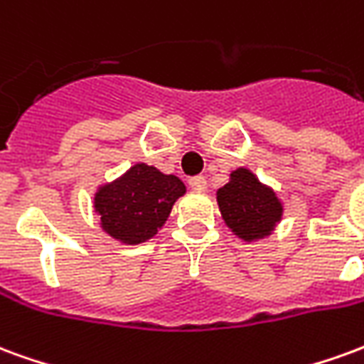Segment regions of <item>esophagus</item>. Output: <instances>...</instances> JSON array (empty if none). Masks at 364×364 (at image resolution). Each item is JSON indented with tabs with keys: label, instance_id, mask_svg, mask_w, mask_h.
Segmentation results:
<instances>
[{
	"label": "esophagus",
	"instance_id": "esophagus-1",
	"mask_svg": "<svg viewBox=\"0 0 364 364\" xmlns=\"http://www.w3.org/2000/svg\"><path fill=\"white\" fill-rule=\"evenodd\" d=\"M189 187L197 193H205L206 191V179L203 175H197V177H191Z\"/></svg>",
	"mask_w": 364,
	"mask_h": 364
}]
</instances>
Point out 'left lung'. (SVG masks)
<instances>
[{"label": "left lung", "instance_id": "1", "mask_svg": "<svg viewBox=\"0 0 364 364\" xmlns=\"http://www.w3.org/2000/svg\"><path fill=\"white\" fill-rule=\"evenodd\" d=\"M216 200L224 224L244 242L271 236L284 210L277 193L247 167L230 173V181L216 191Z\"/></svg>", "mask_w": 364, "mask_h": 364}]
</instances>
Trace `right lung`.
<instances>
[{
  "label": "right lung",
  "instance_id": "right-lung-1",
  "mask_svg": "<svg viewBox=\"0 0 364 364\" xmlns=\"http://www.w3.org/2000/svg\"><path fill=\"white\" fill-rule=\"evenodd\" d=\"M185 191L179 177L134 164L127 173L97 189L93 208L109 236L120 244L138 245L158 234Z\"/></svg>",
  "mask_w": 364,
  "mask_h": 364
}]
</instances>
